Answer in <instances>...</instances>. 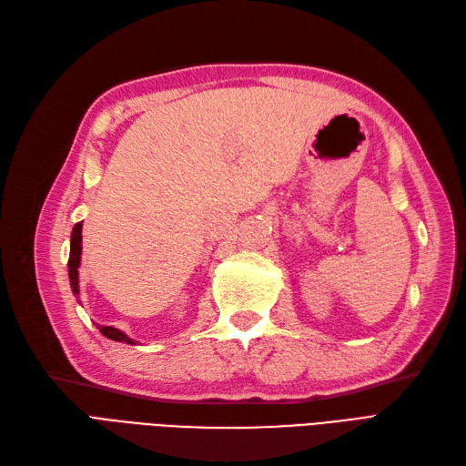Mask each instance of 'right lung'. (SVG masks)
I'll return each instance as SVG.
<instances>
[{
    "mask_svg": "<svg viewBox=\"0 0 466 466\" xmlns=\"http://www.w3.org/2000/svg\"><path fill=\"white\" fill-rule=\"evenodd\" d=\"M80 254H82V222L75 224L73 236H70V258H68V279H70V288H73V293L78 295V266H80ZM102 335L110 340L117 342H127V344H136L127 335H124L119 329L114 327H98Z\"/></svg>",
    "mask_w": 466,
    "mask_h": 466,
    "instance_id": "add662e5",
    "label": "right lung"
}]
</instances>
